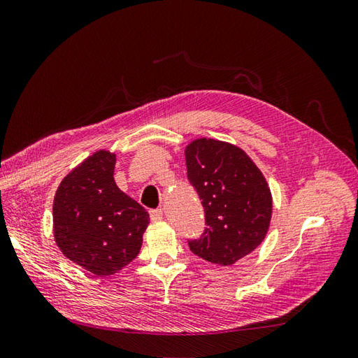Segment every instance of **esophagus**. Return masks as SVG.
<instances>
[{
    "mask_svg": "<svg viewBox=\"0 0 358 358\" xmlns=\"http://www.w3.org/2000/svg\"><path fill=\"white\" fill-rule=\"evenodd\" d=\"M150 219L152 222H159V220H162V210H152L150 211Z\"/></svg>",
    "mask_w": 358,
    "mask_h": 358,
    "instance_id": "obj_1",
    "label": "esophagus"
}]
</instances>
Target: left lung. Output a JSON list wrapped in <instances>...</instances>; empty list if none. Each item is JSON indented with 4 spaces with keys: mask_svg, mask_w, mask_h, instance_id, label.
I'll return each mask as SVG.
<instances>
[{
    "mask_svg": "<svg viewBox=\"0 0 358 358\" xmlns=\"http://www.w3.org/2000/svg\"><path fill=\"white\" fill-rule=\"evenodd\" d=\"M185 157L206 224L199 239L187 241L189 249L214 264L236 263L268 233L272 197L266 178L241 148L222 141H192Z\"/></svg>",
    "mask_w": 358,
    "mask_h": 358,
    "instance_id": "1",
    "label": "left lung"
}]
</instances>
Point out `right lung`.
I'll list each match as a JSON object with an SVG mask.
<instances>
[{
    "label": "right lung",
    "mask_w": 358,
    "mask_h": 358,
    "mask_svg": "<svg viewBox=\"0 0 358 358\" xmlns=\"http://www.w3.org/2000/svg\"><path fill=\"white\" fill-rule=\"evenodd\" d=\"M115 155L95 152L57 187L53 203L55 239L71 262L103 277L133 262L150 217L114 181Z\"/></svg>",
    "instance_id": "1"
}]
</instances>
